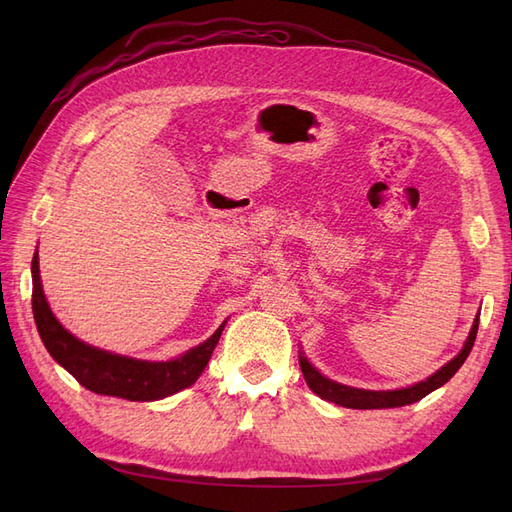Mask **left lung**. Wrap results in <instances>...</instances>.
Listing matches in <instances>:
<instances>
[{"mask_svg": "<svg viewBox=\"0 0 512 512\" xmlns=\"http://www.w3.org/2000/svg\"><path fill=\"white\" fill-rule=\"evenodd\" d=\"M478 333V316L472 324V331L466 346L455 356L453 361H448L440 371L429 376L427 380L418 382L414 386H408V389H399V391H363V389H352V386H344L339 382H333L329 378H324L320 371H316L305 356H299V365L303 371V378L307 382L309 389H312L318 397L333 401L337 406L344 408H354V410H378V408H399V406H410L414 401L423 399L425 395H429L431 391L440 389L442 384H446L451 380L459 367L463 365V361L468 359V354L474 346V339Z\"/></svg>", "mask_w": 512, "mask_h": 512, "instance_id": "1", "label": "left lung"}]
</instances>
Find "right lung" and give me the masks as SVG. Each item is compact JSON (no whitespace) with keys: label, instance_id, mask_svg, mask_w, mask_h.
Listing matches in <instances>:
<instances>
[{"label":"right lung","instance_id":"add662e5","mask_svg":"<svg viewBox=\"0 0 512 512\" xmlns=\"http://www.w3.org/2000/svg\"><path fill=\"white\" fill-rule=\"evenodd\" d=\"M32 277V309L44 348L49 350V354L61 367L68 369L79 380V384L98 395H111L130 401H153L175 395L181 389H188L203 374L224 331L222 324L207 342L185 352L175 361L151 363L128 359V356L89 346L61 327L44 299L38 254L32 260Z\"/></svg>","mask_w":512,"mask_h":512}]
</instances>
